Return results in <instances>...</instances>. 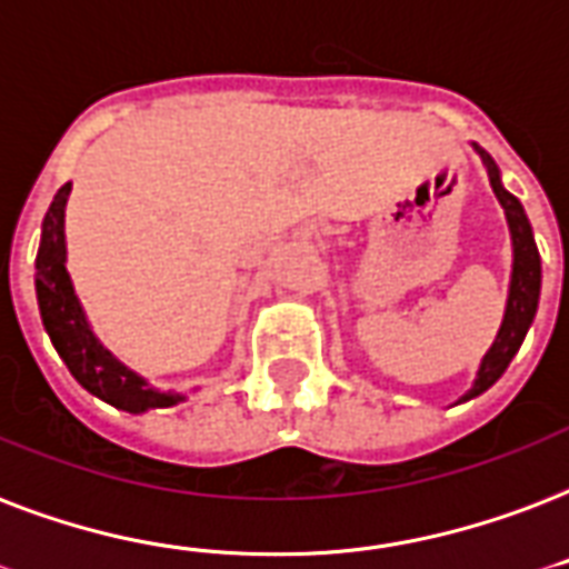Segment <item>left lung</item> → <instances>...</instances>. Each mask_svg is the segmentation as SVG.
<instances>
[{
  "mask_svg": "<svg viewBox=\"0 0 569 569\" xmlns=\"http://www.w3.org/2000/svg\"><path fill=\"white\" fill-rule=\"evenodd\" d=\"M477 154L483 158V167L489 172V184L496 190L498 202H501L507 214V227H510V238H513V274H510L505 322L498 328L496 342H492V349H489L483 363H480V370H477L475 388L468 390L462 402L477 397V393H483V390L492 388L501 379V372L507 370V363L513 361V355L519 352V346L526 340L528 328L535 322L537 298H540V253H537L535 232H531V223H528L526 208H522V202L513 193L505 190L496 160L489 158L483 149H477Z\"/></svg>",
  "mask_w": 569,
  "mask_h": 569,
  "instance_id": "obj_1",
  "label": "left lung"
}]
</instances>
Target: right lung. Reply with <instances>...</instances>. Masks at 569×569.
I'll use <instances>...</instances> for the list:
<instances>
[{"label": "right lung", "mask_w": 569, "mask_h": 569, "mask_svg": "<svg viewBox=\"0 0 569 569\" xmlns=\"http://www.w3.org/2000/svg\"><path fill=\"white\" fill-rule=\"evenodd\" d=\"M68 193H71V184H62L50 202V211L43 217L38 259H34V289H38L43 328L50 333L59 358L68 363L73 379L89 393L101 397L116 409L130 411V415L169 409L184 397L154 390L142 376L128 370L119 358H112L82 316L71 277L64 271V202H68Z\"/></svg>", "instance_id": "right-lung-1"}]
</instances>
